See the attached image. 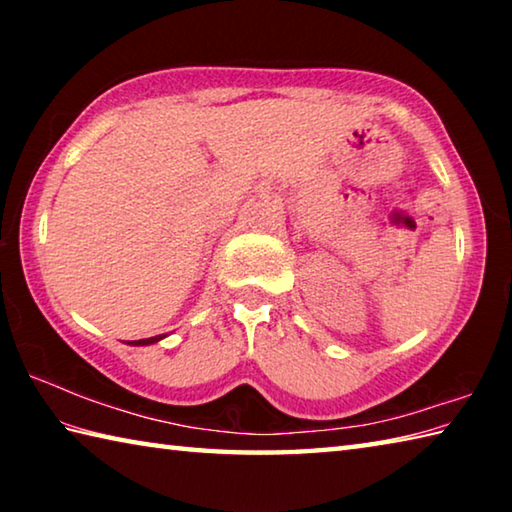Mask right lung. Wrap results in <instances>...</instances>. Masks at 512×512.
<instances>
[{
  "label": "right lung",
  "instance_id": "obj_1",
  "mask_svg": "<svg viewBox=\"0 0 512 512\" xmlns=\"http://www.w3.org/2000/svg\"><path fill=\"white\" fill-rule=\"evenodd\" d=\"M162 339V334L160 336H151V339H140V341H131V345H151V343H158Z\"/></svg>",
  "mask_w": 512,
  "mask_h": 512
}]
</instances>
